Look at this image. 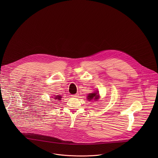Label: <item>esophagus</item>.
<instances>
[{
	"label": "esophagus",
	"mask_w": 158,
	"mask_h": 158,
	"mask_svg": "<svg viewBox=\"0 0 158 158\" xmlns=\"http://www.w3.org/2000/svg\"><path fill=\"white\" fill-rule=\"evenodd\" d=\"M78 94H74V95H72V96L73 97H78Z\"/></svg>",
	"instance_id": "34e87169"
}]
</instances>
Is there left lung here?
<instances>
[{"label": "left lung", "mask_w": 158, "mask_h": 158, "mask_svg": "<svg viewBox=\"0 0 158 158\" xmlns=\"http://www.w3.org/2000/svg\"><path fill=\"white\" fill-rule=\"evenodd\" d=\"M100 95L98 94V91H95L93 93H90L88 95V100L89 101H97V100L99 98Z\"/></svg>", "instance_id": "1"}]
</instances>
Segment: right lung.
<instances>
[{
    "mask_svg": "<svg viewBox=\"0 0 158 158\" xmlns=\"http://www.w3.org/2000/svg\"><path fill=\"white\" fill-rule=\"evenodd\" d=\"M54 97V98H53V99H55V100H58V101H60V100H61V98H62V97L61 96V95H56V96H53Z\"/></svg>",
    "mask_w": 158,
    "mask_h": 158,
    "instance_id": "add662e5",
    "label": "right lung"
}]
</instances>
